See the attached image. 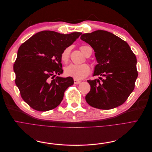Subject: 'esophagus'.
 <instances>
[{
  "mask_svg": "<svg viewBox=\"0 0 152 152\" xmlns=\"http://www.w3.org/2000/svg\"><path fill=\"white\" fill-rule=\"evenodd\" d=\"M74 84H79L81 82L80 80H76V79H74Z\"/></svg>",
  "mask_w": 152,
  "mask_h": 152,
  "instance_id": "esophagus-1",
  "label": "esophagus"
}]
</instances>
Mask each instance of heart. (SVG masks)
<instances>
[{
  "mask_svg": "<svg viewBox=\"0 0 152 152\" xmlns=\"http://www.w3.org/2000/svg\"><path fill=\"white\" fill-rule=\"evenodd\" d=\"M90 47L87 46H82L80 48L81 51L86 56L88 54V50ZM70 48H65L61 54V61L64 63H67L70 59ZM90 70L88 65L83 64L80 65L70 64L65 68V74L67 77H71L76 80L83 79L87 76Z\"/></svg>",
  "mask_w": 152,
  "mask_h": 152,
  "instance_id": "obj_1",
  "label": "heart"
}]
</instances>
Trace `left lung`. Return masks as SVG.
I'll return each mask as SVG.
<instances>
[{"label": "left lung", "instance_id": "left-lung-1", "mask_svg": "<svg viewBox=\"0 0 152 152\" xmlns=\"http://www.w3.org/2000/svg\"><path fill=\"white\" fill-rule=\"evenodd\" d=\"M80 39L95 51L98 64L93 76L103 77L87 80L91 89L86 102L101 110L121 106L133 91L138 77L135 55L125 41L106 31L85 33Z\"/></svg>", "mask_w": 152, "mask_h": 152}]
</instances>
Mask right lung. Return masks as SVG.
<instances>
[{
    "label": "right lung",
    "mask_w": 152,
    "mask_h": 152,
    "mask_svg": "<svg viewBox=\"0 0 152 152\" xmlns=\"http://www.w3.org/2000/svg\"><path fill=\"white\" fill-rule=\"evenodd\" d=\"M82 34H61L53 31L36 33L21 45L13 64L15 84L21 98L33 109L47 111L59 106L64 91L74 84L62 74L61 54Z\"/></svg>",
    "instance_id": "add662e5"
}]
</instances>
